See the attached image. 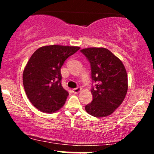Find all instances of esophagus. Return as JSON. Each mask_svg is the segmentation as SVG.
I'll return each instance as SVG.
<instances>
[{"label": "esophagus", "mask_w": 154, "mask_h": 154, "mask_svg": "<svg viewBox=\"0 0 154 154\" xmlns=\"http://www.w3.org/2000/svg\"><path fill=\"white\" fill-rule=\"evenodd\" d=\"M82 88H80V87H77V88H74L72 89V91L73 93H75V94H77V93H79L80 91H81Z\"/></svg>", "instance_id": "obj_1"}]
</instances>
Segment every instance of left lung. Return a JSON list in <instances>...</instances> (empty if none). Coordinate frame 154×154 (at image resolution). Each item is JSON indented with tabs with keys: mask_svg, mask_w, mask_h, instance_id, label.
<instances>
[{
	"mask_svg": "<svg viewBox=\"0 0 154 154\" xmlns=\"http://www.w3.org/2000/svg\"><path fill=\"white\" fill-rule=\"evenodd\" d=\"M91 66V77L95 86L91 89L93 100L85 106L88 114L97 118L114 112L127 94V74L122 62L103 48L82 49Z\"/></svg>",
	"mask_w": 154,
	"mask_h": 154,
	"instance_id": "8db88e82",
	"label": "left lung"
}]
</instances>
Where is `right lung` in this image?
<instances>
[{
	"label": "right lung",
	"mask_w": 154,
	"mask_h": 154,
	"mask_svg": "<svg viewBox=\"0 0 154 154\" xmlns=\"http://www.w3.org/2000/svg\"><path fill=\"white\" fill-rule=\"evenodd\" d=\"M79 47L49 45L33 53L23 72V84L32 105L46 113L60 109L66 103L68 92L62 86L61 67Z\"/></svg>",
	"instance_id": "obj_1"
}]
</instances>
